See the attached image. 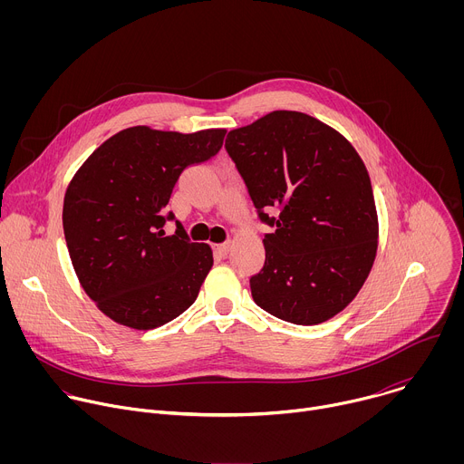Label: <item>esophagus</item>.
I'll use <instances>...</instances> for the list:
<instances>
[{
    "mask_svg": "<svg viewBox=\"0 0 464 464\" xmlns=\"http://www.w3.org/2000/svg\"><path fill=\"white\" fill-rule=\"evenodd\" d=\"M229 247H231L229 242H222V244H215V246H213V249H215L220 256H226V255L229 253Z\"/></svg>",
    "mask_w": 464,
    "mask_h": 464,
    "instance_id": "1",
    "label": "esophagus"
}]
</instances>
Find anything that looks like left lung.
Listing matches in <instances>:
<instances>
[{
	"mask_svg": "<svg viewBox=\"0 0 464 464\" xmlns=\"http://www.w3.org/2000/svg\"><path fill=\"white\" fill-rule=\"evenodd\" d=\"M226 150L260 222L274 227L262 240L264 266L249 279L253 301L295 324L334 317L363 286L378 247L362 158L334 128L288 110L231 130Z\"/></svg>",
	"mask_w": 464,
	"mask_h": 464,
	"instance_id": "1",
	"label": "left lung"
}]
</instances>
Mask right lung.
Here are the masks:
<instances>
[{
    "label": "right lung",
    "mask_w": 464,
    "mask_h": 464,
    "mask_svg": "<svg viewBox=\"0 0 464 464\" xmlns=\"http://www.w3.org/2000/svg\"><path fill=\"white\" fill-rule=\"evenodd\" d=\"M226 130L194 134L131 126L106 140L63 196V237L75 274L99 310L119 324L150 330L183 314L213 266L208 244L176 220L163 226L179 174L218 154Z\"/></svg>",
    "instance_id": "right-lung-1"
}]
</instances>
